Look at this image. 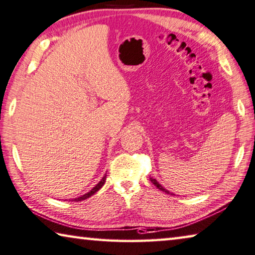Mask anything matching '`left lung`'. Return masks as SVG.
<instances>
[{
	"label": "left lung",
	"mask_w": 255,
	"mask_h": 255,
	"mask_svg": "<svg viewBox=\"0 0 255 255\" xmlns=\"http://www.w3.org/2000/svg\"><path fill=\"white\" fill-rule=\"evenodd\" d=\"M149 180H151V183H153L154 184L157 188L160 189V191H162V192H164L165 194H170V195H175V194L173 193H171V192H169V191H167V189H165L162 185H160L159 183H157V180L156 179H154V178H149Z\"/></svg>",
	"instance_id": "obj_1"
}]
</instances>
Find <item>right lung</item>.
Here are the masks:
<instances>
[{
    "mask_svg": "<svg viewBox=\"0 0 255 255\" xmlns=\"http://www.w3.org/2000/svg\"><path fill=\"white\" fill-rule=\"evenodd\" d=\"M106 179H107V175H104L102 177V179H101L98 184H96L94 187H93L90 192H87L86 194H84V195L79 196V197H76V199H72L71 201H76V202H79V201H83V200H86L88 197H91L92 195H94V194L99 191L100 188H102V186L106 183Z\"/></svg>",
    "mask_w": 255,
    "mask_h": 255,
    "instance_id": "right-lung-1",
    "label": "right lung"
}]
</instances>
